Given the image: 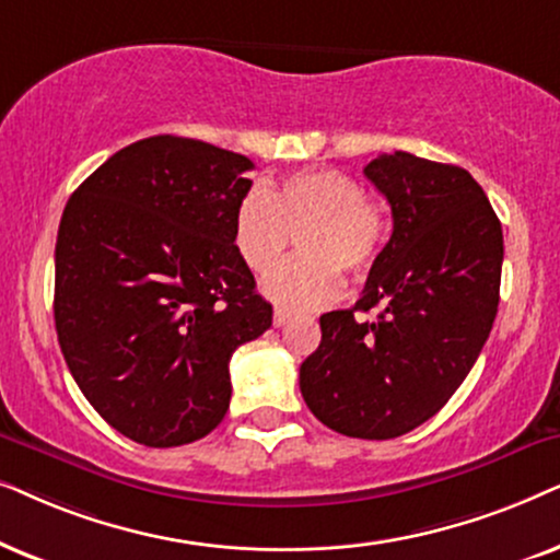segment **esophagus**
I'll use <instances>...</instances> for the list:
<instances>
[{"instance_id": "obj_1", "label": "esophagus", "mask_w": 560, "mask_h": 560, "mask_svg": "<svg viewBox=\"0 0 560 560\" xmlns=\"http://www.w3.org/2000/svg\"><path fill=\"white\" fill-rule=\"evenodd\" d=\"M287 323H289V312L281 310V307H276L273 310V327H284Z\"/></svg>"}]
</instances>
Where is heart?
I'll return each mask as SVG.
<instances>
[{
	"instance_id": "heart-1",
	"label": "heart",
	"mask_w": 560,
	"mask_h": 560,
	"mask_svg": "<svg viewBox=\"0 0 560 560\" xmlns=\"http://www.w3.org/2000/svg\"><path fill=\"white\" fill-rule=\"evenodd\" d=\"M292 235L302 256L264 279V294L292 312L323 310L342 294V273L363 276L382 256L389 222L346 171L307 168L273 189H250L233 214V248L250 271L264 273L284 256Z\"/></svg>"
}]
</instances>
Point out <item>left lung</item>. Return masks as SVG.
Here are the masks:
<instances>
[{
	"mask_svg": "<svg viewBox=\"0 0 560 560\" xmlns=\"http://www.w3.org/2000/svg\"><path fill=\"white\" fill-rule=\"evenodd\" d=\"M363 174L392 207V237L355 307L319 317L323 340L302 363L300 389L330 430L389 441L441 412L479 358L504 241L466 168L394 151ZM371 308L376 320L354 317Z\"/></svg>",
	"mask_w": 560,
	"mask_h": 560,
	"instance_id": "left-lung-1",
	"label": "left lung"
}]
</instances>
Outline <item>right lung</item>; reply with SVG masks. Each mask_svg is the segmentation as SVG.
Instances as JSON below:
<instances>
[{
  "mask_svg": "<svg viewBox=\"0 0 560 560\" xmlns=\"http://www.w3.org/2000/svg\"><path fill=\"white\" fill-rule=\"evenodd\" d=\"M253 161L155 136L102 163L56 241V332L73 382L117 432L174 448L230 407V355L271 327L233 248Z\"/></svg>",
  "mask_w": 560,
  "mask_h": 560,
  "instance_id": "right-lung-1",
  "label": "right lung"
}]
</instances>
